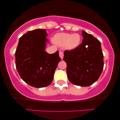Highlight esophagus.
Here are the masks:
<instances>
[{"label":"esophagus","instance_id":"1","mask_svg":"<svg viewBox=\"0 0 120 120\" xmlns=\"http://www.w3.org/2000/svg\"><path fill=\"white\" fill-rule=\"evenodd\" d=\"M59 56H60V58H61L62 60H63V57H64V53H63V52L62 51L59 52Z\"/></svg>","mask_w":120,"mask_h":120}]
</instances>
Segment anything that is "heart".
<instances>
[{"instance_id": "b5f03b06", "label": "heart", "mask_w": 120, "mask_h": 120, "mask_svg": "<svg viewBox=\"0 0 120 120\" xmlns=\"http://www.w3.org/2000/svg\"><path fill=\"white\" fill-rule=\"evenodd\" d=\"M53 41L56 44L60 46H65L69 50L76 48L80 45L81 37L78 34H70L60 33L56 34Z\"/></svg>"}]
</instances>
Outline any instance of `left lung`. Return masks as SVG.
I'll return each instance as SVG.
<instances>
[{"instance_id":"8db88e82","label":"left lung","mask_w":120,"mask_h":120,"mask_svg":"<svg viewBox=\"0 0 120 120\" xmlns=\"http://www.w3.org/2000/svg\"><path fill=\"white\" fill-rule=\"evenodd\" d=\"M82 43L71 50H65L63 60L70 82L86 87L94 83L104 67L101 42L92 35L82 31Z\"/></svg>"}]
</instances>
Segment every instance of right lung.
<instances>
[{"mask_svg":"<svg viewBox=\"0 0 120 120\" xmlns=\"http://www.w3.org/2000/svg\"><path fill=\"white\" fill-rule=\"evenodd\" d=\"M45 29L29 31L19 38L15 52V64L19 76L32 87L41 88L52 83L57 65L61 59L59 52L45 51L48 41Z\"/></svg>","mask_w":120,"mask_h":120,"instance_id":"1","label":"right lung"}]
</instances>
